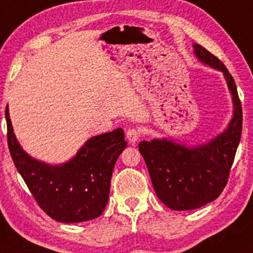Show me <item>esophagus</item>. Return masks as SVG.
I'll return each mask as SVG.
<instances>
[{
  "instance_id": "34e87169",
  "label": "esophagus",
  "mask_w": 253,
  "mask_h": 253,
  "mask_svg": "<svg viewBox=\"0 0 253 253\" xmlns=\"http://www.w3.org/2000/svg\"><path fill=\"white\" fill-rule=\"evenodd\" d=\"M126 139L130 144H135L140 139V131L137 129L131 127V129H129L126 131Z\"/></svg>"
}]
</instances>
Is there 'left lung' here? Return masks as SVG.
Instances as JSON below:
<instances>
[{"label": "left lung", "mask_w": 253, "mask_h": 253, "mask_svg": "<svg viewBox=\"0 0 253 253\" xmlns=\"http://www.w3.org/2000/svg\"><path fill=\"white\" fill-rule=\"evenodd\" d=\"M194 49L199 61L223 72L233 96L234 114L228 127L206 145L186 147L168 139L139 144L156 195L174 211L196 210L222 194L243 130V107L234 78L214 54L199 43Z\"/></svg>", "instance_id": "obj_1"}]
</instances>
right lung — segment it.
<instances>
[{
    "label": "right lung",
    "instance_id": "add662e5",
    "mask_svg": "<svg viewBox=\"0 0 253 253\" xmlns=\"http://www.w3.org/2000/svg\"><path fill=\"white\" fill-rule=\"evenodd\" d=\"M7 141L12 160L43 212L61 223L100 217L108 202L114 165L126 147L122 127L88 139L77 156L58 166L30 157L15 139L6 107Z\"/></svg>",
    "mask_w": 253,
    "mask_h": 253
}]
</instances>
